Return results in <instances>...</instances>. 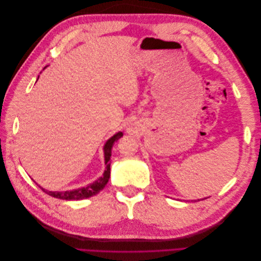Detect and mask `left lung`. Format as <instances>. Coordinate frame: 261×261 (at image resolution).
<instances>
[{"label": "left lung", "mask_w": 261, "mask_h": 261, "mask_svg": "<svg viewBox=\"0 0 261 261\" xmlns=\"http://www.w3.org/2000/svg\"><path fill=\"white\" fill-rule=\"evenodd\" d=\"M203 199H206V198H203ZM198 200H199V199H198Z\"/></svg>", "instance_id": "left-lung-1"}]
</instances>
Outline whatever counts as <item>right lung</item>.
Returning a JSON list of instances; mask_svg holds the SVG:
<instances>
[{
	"label": "right lung",
	"mask_w": 261,
	"mask_h": 261,
	"mask_svg": "<svg viewBox=\"0 0 261 261\" xmlns=\"http://www.w3.org/2000/svg\"><path fill=\"white\" fill-rule=\"evenodd\" d=\"M122 136H123V133L118 132V133L115 134V135H113L111 138H109L107 140V143L105 144V147H103L106 169H105V172H103V174H102V176H100L99 178H97L96 180L92 181V183L88 184L85 187L72 189V191H65V192H52V191H48V189H45L41 186H39V187H40L45 194H48L52 197H55V198L64 199V200H82V199L89 198V197L97 195L98 193H100V191H102V189L105 188V186L107 185V183L109 181L110 165H111L110 159H111L112 147H113L115 141L120 139Z\"/></svg>",
	"instance_id": "right-lung-1"
}]
</instances>
